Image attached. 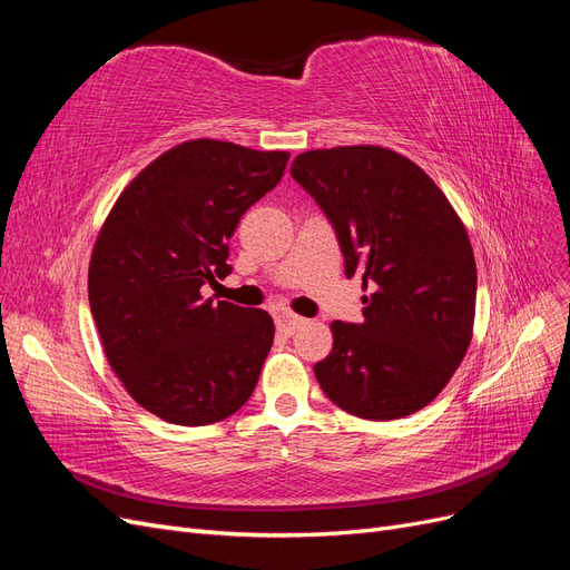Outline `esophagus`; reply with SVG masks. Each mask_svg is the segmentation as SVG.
<instances>
[{
	"mask_svg": "<svg viewBox=\"0 0 570 570\" xmlns=\"http://www.w3.org/2000/svg\"><path fill=\"white\" fill-rule=\"evenodd\" d=\"M304 323H306V318L295 316V314H289V312H281L278 314V331H283L285 335H292L295 331H299Z\"/></svg>",
	"mask_w": 570,
	"mask_h": 570,
	"instance_id": "1",
	"label": "esophagus"
}]
</instances>
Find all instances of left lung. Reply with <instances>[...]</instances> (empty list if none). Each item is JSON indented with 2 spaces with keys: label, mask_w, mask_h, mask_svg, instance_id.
I'll use <instances>...</instances> for the list:
<instances>
[{
  "label": "left lung",
  "mask_w": 570,
  "mask_h": 570,
  "mask_svg": "<svg viewBox=\"0 0 570 570\" xmlns=\"http://www.w3.org/2000/svg\"><path fill=\"white\" fill-rule=\"evenodd\" d=\"M289 174L337 235L344 275H361L364 323H331L314 366L327 400L368 421L428 406L459 368L475 316V258L461 218L423 168L385 147L304 151Z\"/></svg>",
  "instance_id": "left-lung-1"
}]
</instances>
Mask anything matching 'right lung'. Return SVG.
<instances>
[{
	"label": "right lung",
	"mask_w": 570,
	"mask_h": 570,
	"mask_svg": "<svg viewBox=\"0 0 570 570\" xmlns=\"http://www.w3.org/2000/svg\"><path fill=\"white\" fill-rule=\"evenodd\" d=\"M289 154L193 140L120 193L90 258L88 292L114 373L142 409L209 425L243 406L273 344V318L202 297L233 271L228 239L281 183Z\"/></svg>",
	"instance_id": "1"
}]
</instances>
